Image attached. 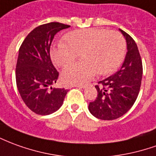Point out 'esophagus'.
Here are the masks:
<instances>
[{"label": "esophagus", "instance_id": "34e87169", "mask_svg": "<svg viewBox=\"0 0 156 156\" xmlns=\"http://www.w3.org/2000/svg\"><path fill=\"white\" fill-rule=\"evenodd\" d=\"M73 87H75V88H78V89H85L86 85H73Z\"/></svg>", "mask_w": 156, "mask_h": 156}]
</instances>
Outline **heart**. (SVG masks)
Instances as JSON below:
<instances>
[{
	"mask_svg": "<svg viewBox=\"0 0 156 156\" xmlns=\"http://www.w3.org/2000/svg\"><path fill=\"white\" fill-rule=\"evenodd\" d=\"M65 42L51 48V56L56 66L65 67L82 53L81 62L67 67L62 78L67 84H83L99 72L112 73L119 67L125 53V40L121 34L102 29H86L68 33Z\"/></svg>",
	"mask_w": 156,
	"mask_h": 156,
	"instance_id": "1",
	"label": "heart"
}]
</instances>
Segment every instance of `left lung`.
Instances as JSON below:
<instances>
[{
  "label": "left lung",
  "mask_w": 156,
  "mask_h": 156,
  "mask_svg": "<svg viewBox=\"0 0 156 156\" xmlns=\"http://www.w3.org/2000/svg\"><path fill=\"white\" fill-rule=\"evenodd\" d=\"M127 54L124 62L114 75L99 82L95 101L90 102L89 111L96 118L114 120L127 113L139 95L143 75L142 61L133 39L123 30Z\"/></svg>",
  "instance_id": "1"
}]
</instances>
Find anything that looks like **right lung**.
I'll return each instance as SVG.
<instances>
[{"instance_id":"1","label":"right lung","mask_w":156,"mask_h":156,"mask_svg":"<svg viewBox=\"0 0 156 156\" xmlns=\"http://www.w3.org/2000/svg\"><path fill=\"white\" fill-rule=\"evenodd\" d=\"M69 27L57 22L40 25L29 33L19 49L16 66L17 89L25 105L39 115L58 111L68 91L49 89L59 75L51 62L50 48L55 34Z\"/></svg>"}]
</instances>
